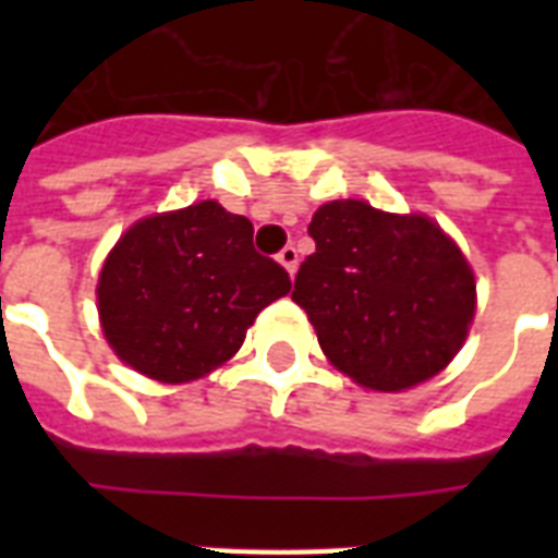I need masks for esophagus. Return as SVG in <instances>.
<instances>
[{
	"instance_id": "1",
	"label": "esophagus",
	"mask_w": 558,
	"mask_h": 558,
	"mask_svg": "<svg viewBox=\"0 0 558 558\" xmlns=\"http://www.w3.org/2000/svg\"><path fill=\"white\" fill-rule=\"evenodd\" d=\"M278 263L289 271V275H295V269H298V248H295V245H283V248L278 252Z\"/></svg>"
}]
</instances>
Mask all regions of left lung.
Segmentation results:
<instances>
[{"mask_svg": "<svg viewBox=\"0 0 558 558\" xmlns=\"http://www.w3.org/2000/svg\"><path fill=\"white\" fill-rule=\"evenodd\" d=\"M310 236L315 252L292 301L341 373L373 390H405L458 356L475 318V275L437 222L336 199L315 210Z\"/></svg>", "mask_w": 558, "mask_h": 558, "instance_id": "left-lung-1", "label": "left lung"}]
</instances>
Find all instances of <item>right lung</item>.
<instances>
[{"label": "right lung", "mask_w": 558, "mask_h": 558, "mask_svg": "<svg viewBox=\"0 0 558 558\" xmlns=\"http://www.w3.org/2000/svg\"><path fill=\"white\" fill-rule=\"evenodd\" d=\"M252 236L248 219L214 199L138 219L98 278L100 327L116 356L170 385L234 356L263 306L292 289Z\"/></svg>", "instance_id": "1"}]
</instances>
